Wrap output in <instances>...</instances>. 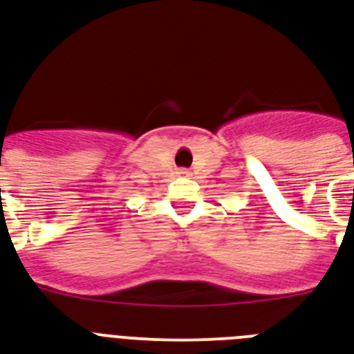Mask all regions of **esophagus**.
I'll list each match as a JSON object with an SVG mask.
<instances>
[{
    "mask_svg": "<svg viewBox=\"0 0 354 354\" xmlns=\"http://www.w3.org/2000/svg\"><path fill=\"white\" fill-rule=\"evenodd\" d=\"M180 174H182V176H189L187 171H180Z\"/></svg>",
    "mask_w": 354,
    "mask_h": 354,
    "instance_id": "esophagus-1",
    "label": "esophagus"
}]
</instances>
